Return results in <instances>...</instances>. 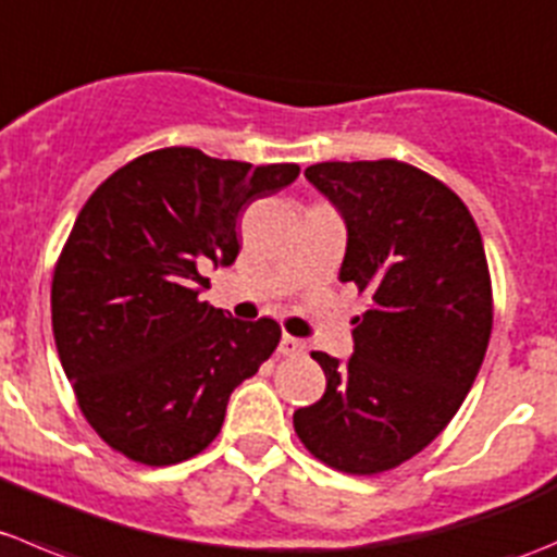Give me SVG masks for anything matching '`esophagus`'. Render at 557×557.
<instances>
[{"label":"esophagus","instance_id":"1","mask_svg":"<svg viewBox=\"0 0 557 557\" xmlns=\"http://www.w3.org/2000/svg\"><path fill=\"white\" fill-rule=\"evenodd\" d=\"M278 349H281V355H286V357H300V355H306L308 344L302 338H295V335H284L278 344Z\"/></svg>","mask_w":557,"mask_h":557}]
</instances>
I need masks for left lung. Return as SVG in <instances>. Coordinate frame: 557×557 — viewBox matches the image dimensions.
<instances>
[{"instance_id": "1", "label": "left lung", "mask_w": 557, "mask_h": 557, "mask_svg": "<svg viewBox=\"0 0 557 557\" xmlns=\"http://www.w3.org/2000/svg\"><path fill=\"white\" fill-rule=\"evenodd\" d=\"M306 178L338 208V278L371 295L346 362L311 351L327 389L292 422L308 453L371 476L406 463L458 414L493 330L482 235L458 195L420 168L319 162Z\"/></svg>"}]
</instances>
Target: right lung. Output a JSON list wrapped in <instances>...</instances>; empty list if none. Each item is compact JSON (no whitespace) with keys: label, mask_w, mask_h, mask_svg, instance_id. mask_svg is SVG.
Here are the masks:
<instances>
[{"label":"right lung","mask_w":557,"mask_h":557,"mask_svg":"<svg viewBox=\"0 0 557 557\" xmlns=\"http://www.w3.org/2000/svg\"><path fill=\"white\" fill-rule=\"evenodd\" d=\"M297 173L159 148L81 208L53 271V338L81 411L115 453L143 466L200 455L233 389L273 355L278 322H240L200 300V268L233 265L240 211Z\"/></svg>","instance_id":"add662e5"}]
</instances>
